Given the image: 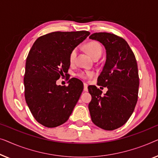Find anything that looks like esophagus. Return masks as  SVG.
Segmentation results:
<instances>
[{
	"mask_svg": "<svg viewBox=\"0 0 158 158\" xmlns=\"http://www.w3.org/2000/svg\"><path fill=\"white\" fill-rule=\"evenodd\" d=\"M88 85L86 83H84V92H87L88 91V88H87Z\"/></svg>",
	"mask_w": 158,
	"mask_h": 158,
	"instance_id": "esophagus-1",
	"label": "esophagus"
}]
</instances>
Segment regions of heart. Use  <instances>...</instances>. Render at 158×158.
<instances>
[{"mask_svg": "<svg viewBox=\"0 0 158 158\" xmlns=\"http://www.w3.org/2000/svg\"><path fill=\"white\" fill-rule=\"evenodd\" d=\"M86 51H87L89 54L90 55L91 57L93 58V59H95V58L100 57L102 54V52H103V48H102V46L99 42L92 41L89 42V43L86 44ZM77 54V48H74V49L72 50V52H70L69 56V62L71 64L74 63L75 61V59H76ZM92 72H81L78 74V76L80 78L82 79H86L88 77H92L93 76Z\"/></svg>", "mask_w": 158, "mask_h": 158, "instance_id": "heart-1", "label": "heart"}]
</instances>
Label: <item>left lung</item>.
<instances>
[{"label": "left lung", "instance_id": "left-lung-1", "mask_svg": "<svg viewBox=\"0 0 158 158\" xmlns=\"http://www.w3.org/2000/svg\"><path fill=\"white\" fill-rule=\"evenodd\" d=\"M89 39L105 47L106 59L97 84L108 90L102 95L96 86H88L92 96L89 110L95 125L114 130L127 122L136 106L139 84L137 61L127 41L118 35L94 33Z\"/></svg>", "mask_w": 158, "mask_h": 158}]
</instances>
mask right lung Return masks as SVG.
I'll return each instance as SVG.
<instances>
[{
    "label": "right lung",
    "mask_w": 158,
    "mask_h": 158,
    "mask_svg": "<svg viewBox=\"0 0 158 158\" xmlns=\"http://www.w3.org/2000/svg\"><path fill=\"white\" fill-rule=\"evenodd\" d=\"M89 34L86 31L50 33L37 39L28 53L26 102L35 120L46 127L66 123L81 96L84 85L79 79H69L66 86L56 85V80L66 76L70 52Z\"/></svg>",
    "instance_id": "1"
}]
</instances>
